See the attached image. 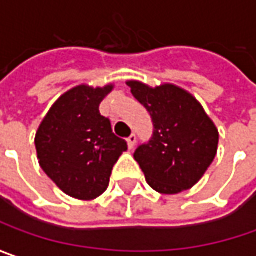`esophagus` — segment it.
I'll return each mask as SVG.
<instances>
[{
  "instance_id": "34e87169",
  "label": "esophagus",
  "mask_w": 256,
  "mask_h": 256,
  "mask_svg": "<svg viewBox=\"0 0 256 256\" xmlns=\"http://www.w3.org/2000/svg\"><path fill=\"white\" fill-rule=\"evenodd\" d=\"M136 134L134 133H132L130 136L128 138V149H133L134 148V144H136Z\"/></svg>"
}]
</instances>
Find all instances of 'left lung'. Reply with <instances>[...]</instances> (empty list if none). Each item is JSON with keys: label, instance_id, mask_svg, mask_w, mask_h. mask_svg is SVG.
Wrapping results in <instances>:
<instances>
[{"label": "left lung", "instance_id": "left-lung-1", "mask_svg": "<svg viewBox=\"0 0 256 256\" xmlns=\"http://www.w3.org/2000/svg\"><path fill=\"white\" fill-rule=\"evenodd\" d=\"M128 86L149 112L154 128L149 142L139 144L133 154L148 184L164 194L190 189L216 156L215 124L194 96L176 86L150 88L139 82Z\"/></svg>", "mask_w": 256, "mask_h": 256}]
</instances>
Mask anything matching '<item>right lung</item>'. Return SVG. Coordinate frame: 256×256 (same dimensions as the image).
<instances>
[{
	"label": "right lung",
	"mask_w": 256,
	"mask_h": 256,
	"mask_svg": "<svg viewBox=\"0 0 256 256\" xmlns=\"http://www.w3.org/2000/svg\"><path fill=\"white\" fill-rule=\"evenodd\" d=\"M78 86L51 107L36 134L41 169L64 194L92 200L103 194L128 142L117 138L98 106L112 92Z\"/></svg>",
	"instance_id": "1"
}]
</instances>
